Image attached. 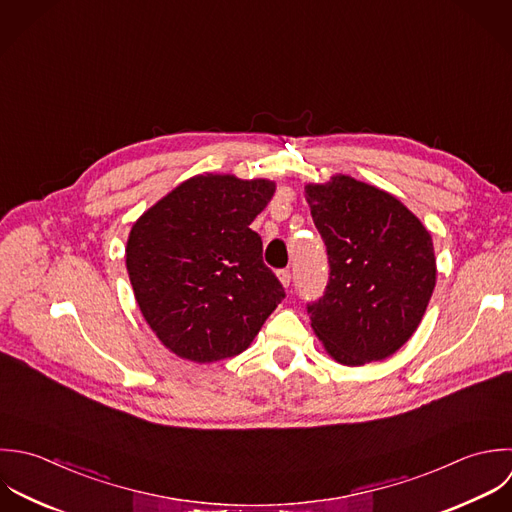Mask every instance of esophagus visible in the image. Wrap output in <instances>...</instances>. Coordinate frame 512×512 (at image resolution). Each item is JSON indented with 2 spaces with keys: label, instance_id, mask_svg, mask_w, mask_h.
Segmentation results:
<instances>
[{
  "label": "esophagus",
  "instance_id": "esophagus-1",
  "mask_svg": "<svg viewBox=\"0 0 512 512\" xmlns=\"http://www.w3.org/2000/svg\"><path fill=\"white\" fill-rule=\"evenodd\" d=\"M277 277H279V281H281V285H283L285 289L291 285V273H289L287 269H281V271L277 273Z\"/></svg>",
  "mask_w": 512,
  "mask_h": 512
}]
</instances>
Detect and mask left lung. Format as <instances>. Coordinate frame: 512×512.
<instances>
[{"label": "left lung", "mask_w": 512, "mask_h": 512, "mask_svg": "<svg viewBox=\"0 0 512 512\" xmlns=\"http://www.w3.org/2000/svg\"><path fill=\"white\" fill-rule=\"evenodd\" d=\"M305 199L329 255L327 293L311 327L347 367L383 361L417 331L437 283L433 237L393 193L345 173L307 183Z\"/></svg>", "instance_id": "left-lung-1"}]
</instances>
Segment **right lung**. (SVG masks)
I'll list each match as a JSON object with an SVG mask.
<instances>
[{
	"label": "right lung",
	"mask_w": 512,
	"mask_h": 512,
	"mask_svg": "<svg viewBox=\"0 0 512 512\" xmlns=\"http://www.w3.org/2000/svg\"><path fill=\"white\" fill-rule=\"evenodd\" d=\"M273 193L265 177L201 173L133 223L125 245L133 295L175 357L205 365L243 353L285 299L249 229Z\"/></svg>",
	"instance_id": "1"
}]
</instances>
